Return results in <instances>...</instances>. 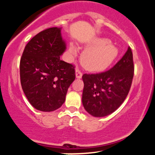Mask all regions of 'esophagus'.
Returning a JSON list of instances; mask_svg holds the SVG:
<instances>
[{
    "mask_svg": "<svg viewBox=\"0 0 155 155\" xmlns=\"http://www.w3.org/2000/svg\"><path fill=\"white\" fill-rule=\"evenodd\" d=\"M76 76L77 79H81V76H82V72L78 68L76 69Z\"/></svg>",
    "mask_w": 155,
    "mask_h": 155,
    "instance_id": "esophagus-1",
    "label": "esophagus"
}]
</instances>
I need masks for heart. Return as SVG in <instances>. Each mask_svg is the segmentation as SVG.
<instances>
[{
  "label": "heart",
  "mask_w": 155,
  "mask_h": 155,
  "mask_svg": "<svg viewBox=\"0 0 155 155\" xmlns=\"http://www.w3.org/2000/svg\"><path fill=\"white\" fill-rule=\"evenodd\" d=\"M71 51L76 52L74 45L71 46ZM118 54V48L110 43L107 39H96L92 42L91 48L82 54L81 62L88 70L102 71L113 63Z\"/></svg>",
  "instance_id": "heart-1"
}]
</instances>
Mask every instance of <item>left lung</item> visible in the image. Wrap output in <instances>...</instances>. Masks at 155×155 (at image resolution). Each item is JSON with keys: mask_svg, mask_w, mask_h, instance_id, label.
<instances>
[{"mask_svg": "<svg viewBox=\"0 0 155 155\" xmlns=\"http://www.w3.org/2000/svg\"><path fill=\"white\" fill-rule=\"evenodd\" d=\"M133 76V55L130 47L109 71L84 74L82 104L86 111L95 117L106 116L115 111L127 98Z\"/></svg>", "mask_w": 155, "mask_h": 155, "instance_id": "obj_1", "label": "left lung"}]
</instances>
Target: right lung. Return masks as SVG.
<instances>
[{"mask_svg":"<svg viewBox=\"0 0 155 155\" xmlns=\"http://www.w3.org/2000/svg\"><path fill=\"white\" fill-rule=\"evenodd\" d=\"M65 48L59 27L42 31L25 45L20 62V83L37 110L54 111L65 101L68 89L76 78L74 64L60 59Z\"/></svg>","mask_w":155,"mask_h":155,"instance_id":"obj_1","label":"right lung"}]
</instances>
